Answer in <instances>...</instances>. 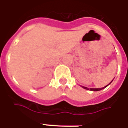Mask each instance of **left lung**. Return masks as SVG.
<instances>
[{"instance_id":"1","label":"left lung","mask_w":128,"mask_h":128,"mask_svg":"<svg viewBox=\"0 0 128 128\" xmlns=\"http://www.w3.org/2000/svg\"><path fill=\"white\" fill-rule=\"evenodd\" d=\"M112 81H113V80H112ZM111 82H110V83H111ZM109 84H108V85H109ZM106 86H108V85ZM106 86H105V87H104V88H86V87H84V86H83V88H84V89H86V90H91V91H99V90H102L103 89V88H106Z\"/></svg>"}]
</instances>
